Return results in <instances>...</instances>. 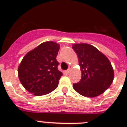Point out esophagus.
<instances>
[{
	"mask_svg": "<svg viewBox=\"0 0 127 127\" xmlns=\"http://www.w3.org/2000/svg\"><path fill=\"white\" fill-rule=\"evenodd\" d=\"M71 68H72L71 66H70L69 68H68L67 70H66V74H68V73H69L70 71V70H71Z\"/></svg>",
	"mask_w": 127,
	"mask_h": 127,
	"instance_id": "34e87169",
	"label": "esophagus"
}]
</instances>
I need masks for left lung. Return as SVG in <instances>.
Here are the masks:
<instances>
[{
  "label": "left lung",
  "instance_id": "left-lung-1",
  "mask_svg": "<svg viewBox=\"0 0 127 127\" xmlns=\"http://www.w3.org/2000/svg\"><path fill=\"white\" fill-rule=\"evenodd\" d=\"M73 49L79 60L82 78L73 88L82 95L94 97L101 94L112 84L114 72L109 59L94 46L74 44Z\"/></svg>",
  "mask_w": 127,
  "mask_h": 127
}]
</instances>
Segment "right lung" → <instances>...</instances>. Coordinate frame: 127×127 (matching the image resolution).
<instances>
[{
  "instance_id": "add662e5",
  "label": "right lung",
  "mask_w": 127,
  "mask_h": 127,
  "mask_svg": "<svg viewBox=\"0 0 127 127\" xmlns=\"http://www.w3.org/2000/svg\"><path fill=\"white\" fill-rule=\"evenodd\" d=\"M60 45L46 41L32 50L18 66V77L22 86L35 95L49 94L58 86L63 73L58 70L57 55Z\"/></svg>"
}]
</instances>
